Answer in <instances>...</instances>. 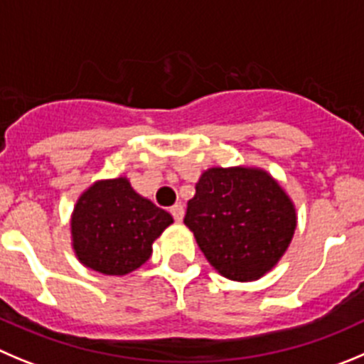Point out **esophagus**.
I'll return each mask as SVG.
<instances>
[{"instance_id":"obj_1","label":"esophagus","mask_w":364,"mask_h":364,"mask_svg":"<svg viewBox=\"0 0 364 364\" xmlns=\"http://www.w3.org/2000/svg\"><path fill=\"white\" fill-rule=\"evenodd\" d=\"M171 213H172V217H174L176 223H181L183 213H185V208H183V205H174L171 208Z\"/></svg>"}]
</instances>
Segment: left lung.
<instances>
[{"mask_svg":"<svg viewBox=\"0 0 364 364\" xmlns=\"http://www.w3.org/2000/svg\"><path fill=\"white\" fill-rule=\"evenodd\" d=\"M185 224L208 262L230 280H257L285 253L296 228L291 199L259 168H210Z\"/></svg>","mask_w":364,"mask_h":364,"instance_id":"left-lung-1","label":"left lung"}]
</instances>
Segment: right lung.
I'll use <instances>...</instances> for the list:
<instances>
[{"label": "right lung", "instance_id": "add662e5", "mask_svg": "<svg viewBox=\"0 0 364 364\" xmlns=\"http://www.w3.org/2000/svg\"><path fill=\"white\" fill-rule=\"evenodd\" d=\"M172 223L171 213L138 196L125 178L98 181L73 210V247L90 269L127 274L147 262L152 242Z\"/></svg>", "mask_w": 364, "mask_h": 364}]
</instances>
